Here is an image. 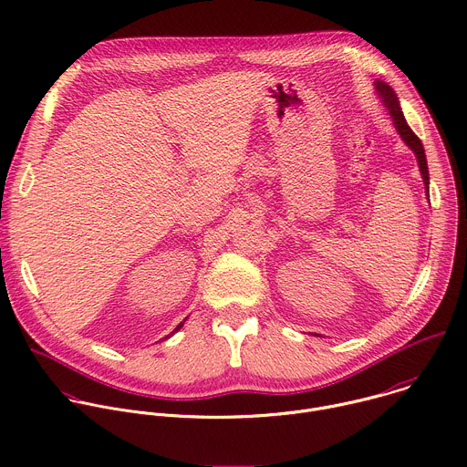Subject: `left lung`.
Returning a JSON list of instances; mask_svg holds the SVG:
<instances>
[{"instance_id": "obj_1", "label": "left lung", "mask_w": 467, "mask_h": 467, "mask_svg": "<svg viewBox=\"0 0 467 467\" xmlns=\"http://www.w3.org/2000/svg\"><path fill=\"white\" fill-rule=\"evenodd\" d=\"M376 91L378 95L381 97L383 104L387 106L390 117H392V122L400 133V137L405 140V144L414 151L416 160H418V167H420V172H421V180H423V185H425V192L429 194V169H427V160H425V150H423V144L421 140L418 139V135L410 130V126L407 124L405 117H403V111L400 108V100L394 93V89L381 82V80H376ZM317 336V334H316ZM321 337V336H319Z\"/></svg>"}]
</instances>
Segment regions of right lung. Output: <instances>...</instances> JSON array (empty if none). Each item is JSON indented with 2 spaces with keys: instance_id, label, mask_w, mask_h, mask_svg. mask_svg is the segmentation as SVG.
I'll return each mask as SVG.
<instances>
[{
  "instance_id": "right-lung-1",
  "label": "right lung",
  "mask_w": 467,
  "mask_h": 467,
  "mask_svg": "<svg viewBox=\"0 0 467 467\" xmlns=\"http://www.w3.org/2000/svg\"><path fill=\"white\" fill-rule=\"evenodd\" d=\"M185 321H187V319H185ZM185 321H183V323H180V325H178V327H176V330H174V332H178V330H180V328H182V327H183V325H185Z\"/></svg>"
}]
</instances>
